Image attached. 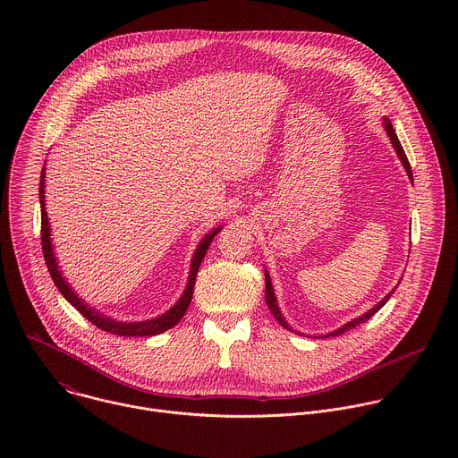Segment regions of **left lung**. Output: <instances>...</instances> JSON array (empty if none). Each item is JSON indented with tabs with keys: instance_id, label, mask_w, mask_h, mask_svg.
<instances>
[{
	"instance_id": "left-lung-1",
	"label": "left lung",
	"mask_w": 458,
	"mask_h": 458,
	"mask_svg": "<svg viewBox=\"0 0 458 458\" xmlns=\"http://www.w3.org/2000/svg\"><path fill=\"white\" fill-rule=\"evenodd\" d=\"M384 126H386V132H387V136H389V140H391V143H394V147H395V150H397V156L401 157V161H403V165H404V168H406V172H408V175H410V179H413V174H411V166H410V161H408V157H406V154H404V148H403V145H401V141H399V138H397V134H395V130H394V126H391V121L389 119H384ZM265 283H267V293H265V297H267V304H268V308H270V311L274 313V317L279 320V324L283 326V328H286V330H290L288 328V324H286V320L283 318V315H281V311H279V306H277V301H276V293H274V288H272V281H270V276L268 274H265ZM394 293V292H391ZM391 293H387L377 306H373L369 311H366L362 317H359V318H355V320H352V322H348V324H344L343 328H339V330H335V332H332V334H328V335H324V337H337V335H343V334H346L348 330H352V328H355V326H359V324H362V322H366V320H369V317H373L386 302H387V299L391 297Z\"/></svg>"
}]
</instances>
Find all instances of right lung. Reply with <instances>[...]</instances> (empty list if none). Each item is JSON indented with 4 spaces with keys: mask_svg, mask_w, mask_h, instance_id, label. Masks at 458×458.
<instances>
[{
    "mask_svg": "<svg viewBox=\"0 0 458 458\" xmlns=\"http://www.w3.org/2000/svg\"><path fill=\"white\" fill-rule=\"evenodd\" d=\"M45 172H41V179H39V205H41V248H43V257H45V265L50 272V277L54 281V284L57 286V290L63 293V297L67 299L83 317H87L94 326H98L99 330L119 335V337H150V335H157L163 334L166 330H170L172 326H175L182 315L188 310V304L191 301L193 295V286H195V277H198L199 267L203 263V259L207 255V250L212 242V239L216 237V233L221 228H216L212 233H208L201 244L198 246V251H195L193 259H191V268H190V277H188V284L186 290L182 293V297L175 302V306L172 310H168L166 313H163L157 318L152 320H145V322H115L108 317H103V313H98L96 310L89 308L72 290L71 286L64 283V279L61 277L55 259H54V251H52V244H50V230H48V219H47V212H45Z\"/></svg>",
    "mask_w": 458,
    "mask_h": 458,
    "instance_id": "right-lung-1",
    "label": "right lung"
}]
</instances>
